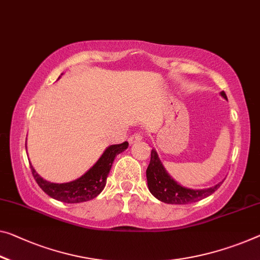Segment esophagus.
<instances>
[{
    "label": "esophagus",
    "instance_id": "obj_1",
    "mask_svg": "<svg viewBox=\"0 0 260 260\" xmlns=\"http://www.w3.org/2000/svg\"><path fill=\"white\" fill-rule=\"evenodd\" d=\"M142 139H143V136H142V135L135 134V135H133V136H131V137L129 138V144H130V145H133V144H135V143L141 142Z\"/></svg>",
    "mask_w": 260,
    "mask_h": 260
}]
</instances>
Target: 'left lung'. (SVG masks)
Masks as SVG:
<instances>
[{
  "mask_svg": "<svg viewBox=\"0 0 260 260\" xmlns=\"http://www.w3.org/2000/svg\"><path fill=\"white\" fill-rule=\"evenodd\" d=\"M219 94L223 99L228 100L224 91H221ZM146 179L151 194L159 201L170 205H188L198 202L200 200L208 198L222 185V182H218L217 185L205 189H191L181 186L169 174L154 149L151 151V160L146 170Z\"/></svg>",
  "mask_w": 260,
  "mask_h": 260,
  "instance_id": "1",
  "label": "left lung"
}]
</instances>
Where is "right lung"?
Listing matches in <instances>:
<instances>
[{"mask_svg":"<svg viewBox=\"0 0 260 260\" xmlns=\"http://www.w3.org/2000/svg\"><path fill=\"white\" fill-rule=\"evenodd\" d=\"M127 146H129L127 142L108 146L101 157L99 158V160L85 174L78 178L77 180L70 182L55 183L47 181L36 172L31 164L30 169L38 186L52 199L58 200V201L63 203L89 201V200L96 198L105 188L108 174H109L111 166H113L115 157L125 151Z\"/></svg>","mask_w":260,"mask_h":260,"instance_id":"right-lung-1","label":"right lung"}]
</instances>
